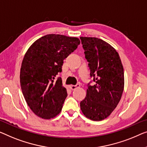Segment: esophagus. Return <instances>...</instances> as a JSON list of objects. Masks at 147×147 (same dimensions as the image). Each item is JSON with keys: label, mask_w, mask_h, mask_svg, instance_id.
Masks as SVG:
<instances>
[{"label": "esophagus", "mask_w": 147, "mask_h": 147, "mask_svg": "<svg viewBox=\"0 0 147 147\" xmlns=\"http://www.w3.org/2000/svg\"><path fill=\"white\" fill-rule=\"evenodd\" d=\"M79 86H80L79 84H77L76 85H70V86H69L70 88H71V90H74V89H76V88H78Z\"/></svg>", "instance_id": "34e87169"}]
</instances>
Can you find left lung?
<instances>
[{"mask_svg": "<svg viewBox=\"0 0 147 147\" xmlns=\"http://www.w3.org/2000/svg\"><path fill=\"white\" fill-rule=\"evenodd\" d=\"M80 38L90 76L96 82L94 86H88L80 109L88 119L102 121L112 113L121 100L124 89L123 67L118 53L108 43L97 38Z\"/></svg>", "mask_w": 147, "mask_h": 147, "instance_id": "obj_1", "label": "left lung"}]
</instances>
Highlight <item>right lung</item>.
Instances as JSON below:
<instances>
[{
  "instance_id": "add662e5",
  "label": "right lung",
  "mask_w": 147,
  "mask_h": 147,
  "mask_svg": "<svg viewBox=\"0 0 147 147\" xmlns=\"http://www.w3.org/2000/svg\"><path fill=\"white\" fill-rule=\"evenodd\" d=\"M80 43L77 38L48 34L26 51L20 74L21 88L28 106L38 117L50 119L61 112L67 92L61 78H55L62 71L63 60Z\"/></svg>"
}]
</instances>
